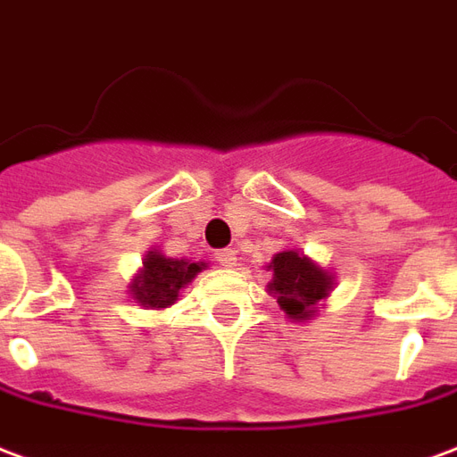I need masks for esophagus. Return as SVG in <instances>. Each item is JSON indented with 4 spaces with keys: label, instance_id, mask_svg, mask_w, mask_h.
I'll list each match as a JSON object with an SVG mask.
<instances>
[{
    "label": "esophagus",
    "instance_id": "34e87169",
    "mask_svg": "<svg viewBox=\"0 0 457 457\" xmlns=\"http://www.w3.org/2000/svg\"><path fill=\"white\" fill-rule=\"evenodd\" d=\"M216 262L224 265V268H233V265H236V251H231V248L216 251Z\"/></svg>",
    "mask_w": 457,
    "mask_h": 457
}]
</instances>
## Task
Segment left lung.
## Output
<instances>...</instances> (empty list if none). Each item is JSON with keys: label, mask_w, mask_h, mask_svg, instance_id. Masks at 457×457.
I'll return each mask as SVG.
<instances>
[{"label": "left lung", "mask_w": 457, "mask_h": 457, "mask_svg": "<svg viewBox=\"0 0 457 457\" xmlns=\"http://www.w3.org/2000/svg\"><path fill=\"white\" fill-rule=\"evenodd\" d=\"M268 270L272 272L268 292L278 299L279 309L297 321L316 316L319 302L334 287V278L299 251L278 253Z\"/></svg>", "instance_id": "1"}]
</instances>
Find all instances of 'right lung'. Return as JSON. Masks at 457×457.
<instances>
[{"label": "right lung", "instance_id": "add662e5", "mask_svg": "<svg viewBox=\"0 0 457 457\" xmlns=\"http://www.w3.org/2000/svg\"><path fill=\"white\" fill-rule=\"evenodd\" d=\"M206 262L165 258L160 251H148L143 258V270L133 278L131 297L145 309H168L178 302L179 289L189 285L202 272Z\"/></svg>", "mask_w": 457, "mask_h": 457}]
</instances>
